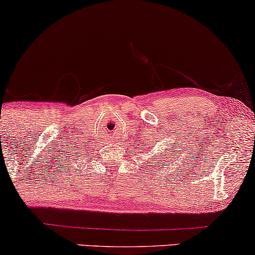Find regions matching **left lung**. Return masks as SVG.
I'll use <instances>...</instances> for the list:
<instances>
[{
  "mask_svg": "<svg viewBox=\"0 0 255 255\" xmlns=\"http://www.w3.org/2000/svg\"><path fill=\"white\" fill-rule=\"evenodd\" d=\"M162 133H164V131H162ZM160 139H161V137H160ZM177 145H178V143H177ZM170 146H172V143H170ZM171 149H172V151H170V153H162V154L159 155V158L157 157V155H154V159H153V160H154L155 164H160V165H159V166H161V165H162V166H168L167 162H165V160H166V159H165V158L171 157V155L173 154V153H171V152H177L176 146H174V148H173V147H171ZM166 154H168L169 155L166 156ZM157 170H158V168H155V172H157ZM160 170H161V168H160Z\"/></svg>",
  "mask_w": 255,
  "mask_h": 255,
  "instance_id": "1",
  "label": "left lung"
}]
</instances>
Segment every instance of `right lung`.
I'll return each mask as SVG.
<instances>
[{"label": "right lung", "mask_w": 255, "mask_h": 255, "mask_svg": "<svg viewBox=\"0 0 255 255\" xmlns=\"http://www.w3.org/2000/svg\"><path fill=\"white\" fill-rule=\"evenodd\" d=\"M60 162H61V160H60ZM64 162V161H63ZM64 165H65V170H67L66 171V172H69V168H67V167H69V165H70V162H69V164H64ZM72 167V166H71ZM61 170H64V167H63V165H61ZM71 170H73V168H71Z\"/></svg>", "instance_id": "add662e5"}]
</instances>
